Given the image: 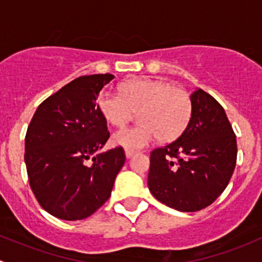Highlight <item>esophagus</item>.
Wrapping results in <instances>:
<instances>
[{
    "mask_svg": "<svg viewBox=\"0 0 262 262\" xmlns=\"http://www.w3.org/2000/svg\"><path fill=\"white\" fill-rule=\"evenodd\" d=\"M134 155H137V152H136V150H132V149H125V156H126V158H130V157H133Z\"/></svg>",
    "mask_w": 262,
    "mask_h": 262,
    "instance_id": "obj_1",
    "label": "esophagus"
}]
</instances>
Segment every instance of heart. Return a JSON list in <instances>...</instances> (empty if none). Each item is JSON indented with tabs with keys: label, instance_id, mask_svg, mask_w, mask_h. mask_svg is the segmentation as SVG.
<instances>
[{
	"label": "heart",
	"instance_id": "b5f03b06",
	"mask_svg": "<svg viewBox=\"0 0 262 262\" xmlns=\"http://www.w3.org/2000/svg\"><path fill=\"white\" fill-rule=\"evenodd\" d=\"M102 116L112 125L125 126L136 113L139 125L121 129L113 136L116 146L137 149L157 141L180 137L192 114V102L186 90L161 80L134 78L124 82L120 94L102 91L97 99Z\"/></svg>",
	"mask_w": 262,
	"mask_h": 262
}]
</instances>
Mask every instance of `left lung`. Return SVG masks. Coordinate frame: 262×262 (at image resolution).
Wrapping results in <instances>:
<instances>
[{
  "label": "left lung",
  "instance_id": "left-lung-1",
  "mask_svg": "<svg viewBox=\"0 0 262 262\" xmlns=\"http://www.w3.org/2000/svg\"><path fill=\"white\" fill-rule=\"evenodd\" d=\"M192 114L176 141L150 152L148 187L153 196L180 212L209 207L223 192L237 161L236 134L215 99L196 89Z\"/></svg>",
  "mask_w": 262,
  "mask_h": 262
}]
</instances>
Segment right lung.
<instances>
[{
  "label": "right lung",
  "instance_id": "1",
  "mask_svg": "<svg viewBox=\"0 0 262 262\" xmlns=\"http://www.w3.org/2000/svg\"><path fill=\"white\" fill-rule=\"evenodd\" d=\"M114 76H81L44 100L25 136L29 184L44 210L64 221L94 214L112 195L123 147L96 153L110 137L97 97Z\"/></svg>",
  "mask_w": 262,
  "mask_h": 262
}]
</instances>
